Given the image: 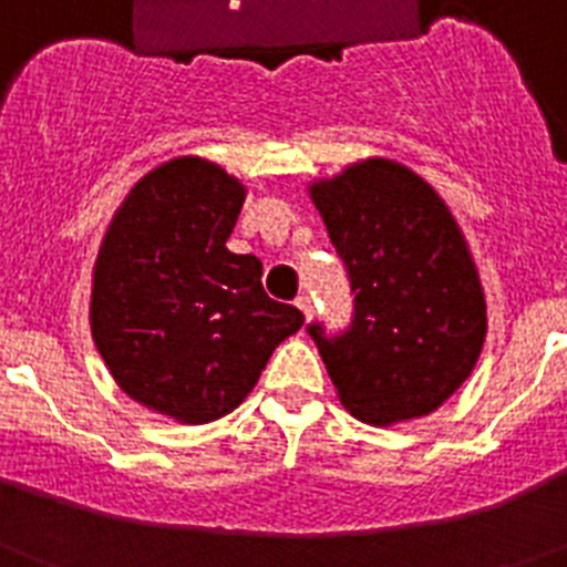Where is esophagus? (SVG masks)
I'll return each instance as SVG.
<instances>
[{"label": "esophagus", "instance_id": "34e87169", "mask_svg": "<svg viewBox=\"0 0 567 567\" xmlns=\"http://www.w3.org/2000/svg\"><path fill=\"white\" fill-rule=\"evenodd\" d=\"M295 303H298V309H300V312H303V318L312 320L315 303H312V298H309V295H298V300H295Z\"/></svg>", "mask_w": 567, "mask_h": 567}]
</instances>
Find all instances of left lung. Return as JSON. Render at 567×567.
Wrapping results in <instances>:
<instances>
[{"label": "left lung", "mask_w": 567, "mask_h": 567, "mask_svg": "<svg viewBox=\"0 0 567 567\" xmlns=\"http://www.w3.org/2000/svg\"><path fill=\"white\" fill-rule=\"evenodd\" d=\"M349 275V327H307L340 403L385 425L434 412L471 374L485 298L460 227L412 169L372 158L312 187Z\"/></svg>", "instance_id": "8db88e82"}]
</instances>
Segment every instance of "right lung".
Returning <instances> with one entry per match:
<instances>
[{
    "mask_svg": "<svg viewBox=\"0 0 567 567\" xmlns=\"http://www.w3.org/2000/svg\"><path fill=\"white\" fill-rule=\"evenodd\" d=\"M244 187L202 158H173L130 189L93 275L90 327L124 394L209 423L252 392L303 312L264 292V264L227 249Z\"/></svg>",
    "mask_w": 567,
    "mask_h": 567,
    "instance_id": "obj_1",
    "label": "right lung"
}]
</instances>
